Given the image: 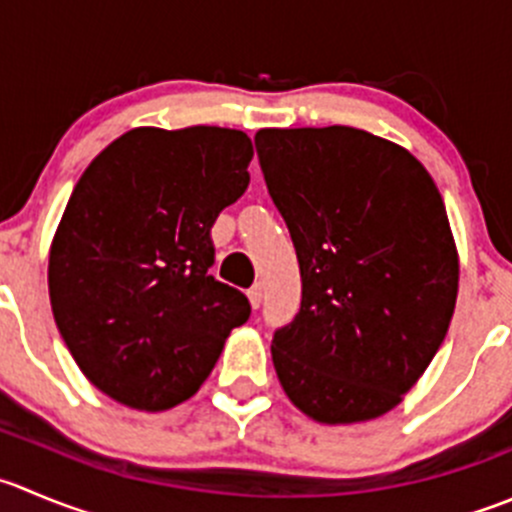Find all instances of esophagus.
I'll list each match as a JSON object with an SVG mask.
<instances>
[{
    "label": "esophagus",
    "instance_id": "1",
    "mask_svg": "<svg viewBox=\"0 0 512 512\" xmlns=\"http://www.w3.org/2000/svg\"><path fill=\"white\" fill-rule=\"evenodd\" d=\"M262 295H265V285H262V282H255V285L250 287V290H247V297H250V305L255 307H260V302H262Z\"/></svg>",
    "mask_w": 512,
    "mask_h": 512
}]
</instances>
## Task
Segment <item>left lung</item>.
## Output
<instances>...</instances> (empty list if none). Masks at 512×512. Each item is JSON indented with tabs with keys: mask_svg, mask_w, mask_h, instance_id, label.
Wrapping results in <instances>:
<instances>
[{
	"mask_svg": "<svg viewBox=\"0 0 512 512\" xmlns=\"http://www.w3.org/2000/svg\"><path fill=\"white\" fill-rule=\"evenodd\" d=\"M255 147L302 277L300 312L272 335L282 388L320 423L388 413L455 310L443 197L408 150L355 127L260 130Z\"/></svg>",
	"mask_w": 512,
	"mask_h": 512,
	"instance_id": "1",
	"label": "left lung"
}]
</instances>
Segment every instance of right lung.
Listing matches in <instances>:
<instances>
[{"mask_svg": "<svg viewBox=\"0 0 512 512\" xmlns=\"http://www.w3.org/2000/svg\"><path fill=\"white\" fill-rule=\"evenodd\" d=\"M252 142L225 127H140L74 185L49 252L62 340L94 388L137 410L200 390L250 300L215 280L212 225L250 185Z\"/></svg>", "mask_w": 512, "mask_h": 512, "instance_id": "obj_1", "label": "right lung"}]
</instances>
